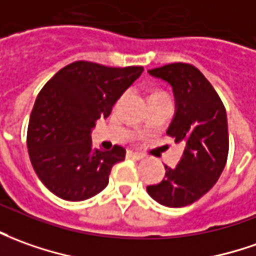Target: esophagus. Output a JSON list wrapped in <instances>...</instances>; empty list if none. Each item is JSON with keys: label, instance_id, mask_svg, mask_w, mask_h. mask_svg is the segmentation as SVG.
<instances>
[{"label": "esophagus", "instance_id": "esophagus-1", "mask_svg": "<svg viewBox=\"0 0 256 256\" xmlns=\"http://www.w3.org/2000/svg\"><path fill=\"white\" fill-rule=\"evenodd\" d=\"M126 156L130 158H135V160H140V158H144L142 153H138V152L132 150V149H128V150H126Z\"/></svg>", "mask_w": 256, "mask_h": 256}]
</instances>
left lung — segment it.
Instances as JSON below:
<instances>
[{
    "label": "left lung",
    "mask_w": 256,
    "mask_h": 256,
    "mask_svg": "<svg viewBox=\"0 0 256 256\" xmlns=\"http://www.w3.org/2000/svg\"><path fill=\"white\" fill-rule=\"evenodd\" d=\"M172 86L176 111L167 135L184 145L174 168L146 191L160 205L182 208L202 198L216 184L228 154L227 114L219 94L194 65L176 62L149 70Z\"/></svg>",
    "instance_id": "8db88e82"
}]
</instances>
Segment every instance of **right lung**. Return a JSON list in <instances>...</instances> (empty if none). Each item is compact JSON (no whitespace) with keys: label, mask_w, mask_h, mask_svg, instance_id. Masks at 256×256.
<instances>
[{"label":"right lung","mask_w":256,"mask_h":256,"mask_svg":"<svg viewBox=\"0 0 256 256\" xmlns=\"http://www.w3.org/2000/svg\"><path fill=\"white\" fill-rule=\"evenodd\" d=\"M142 72V66L76 61L44 84L32 110L28 149L37 177L58 198L84 200L107 186L111 167L124 160L125 149H93L92 130Z\"/></svg>","instance_id":"obj_1"}]
</instances>
